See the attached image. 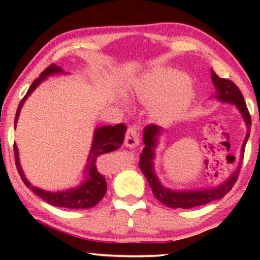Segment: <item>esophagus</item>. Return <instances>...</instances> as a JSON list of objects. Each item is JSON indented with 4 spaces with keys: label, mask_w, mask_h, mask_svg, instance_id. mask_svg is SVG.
I'll return each mask as SVG.
<instances>
[{
    "label": "esophagus",
    "mask_w": 260,
    "mask_h": 260,
    "mask_svg": "<svg viewBox=\"0 0 260 260\" xmlns=\"http://www.w3.org/2000/svg\"><path fill=\"white\" fill-rule=\"evenodd\" d=\"M124 144L127 148H135L136 145L140 144V136H138V130L136 126H130L127 129Z\"/></svg>",
    "instance_id": "1"
}]
</instances>
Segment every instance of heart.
I'll return each mask as SVG.
<instances>
[{
    "label": "heart",
    "mask_w": 260,
    "mask_h": 260,
    "mask_svg": "<svg viewBox=\"0 0 260 260\" xmlns=\"http://www.w3.org/2000/svg\"><path fill=\"white\" fill-rule=\"evenodd\" d=\"M188 78L173 70H155L145 74L134 87L138 101L148 105L157 104L155 115L162 120L182 116L193 101Z\"/></svg>",
    "instance_id": "obj_1"
}]
</instances>
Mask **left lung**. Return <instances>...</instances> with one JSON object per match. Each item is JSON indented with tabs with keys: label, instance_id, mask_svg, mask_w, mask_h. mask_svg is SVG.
<instances>
[{
	"label": "left lung",
	"instance_id": "8db88e82",
	"mask_svg": "<svg viewBox=\"0 0 260 260\" xmlns=\"http://www.w3.org/2000/svg\"><path fill=\"white\" fill-rule=\"evenodd\" d=\"M212 73V81L215 86V94L214 97L220 102L230 103V104H234L239 110L241 116L246 124L247 133L245 141L243 143V148H241V156H244L245 147H246V142L250 137V130H251V116L248 112L246 103L241 94V92L233 81L225 78H220L216 76L215 72L211 70ZM162 127L155 124H150V125L145 126L143 131V143L144 149L141 154V161H140V168L141 172L144 174L145 179L148 180L150 188L154 193L155 198L169 208H193L198 207V206L207 205L209 202L219 200L222 199L229 191L232 189L233 184L236 183L238 179V174H239L240 163L238 169L227 179L225 182H222L219 186L213 188H206V189L200 190H170L162 183L156 176L154 172V155L156 148V143H157V137L161 134Z\"/></svg>",
	"mask_w": 260,
	"mask_h": 260
}]
</instances>
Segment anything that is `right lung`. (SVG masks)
Wrapping results in <instances>:
<instances>
[{"instance_id": "obj_1", "label": "right lung", "mask_w": 260, "mask_h": 260, "mask_svg": "<svg viewBox=\"0 0 260 260\" xmlns=\"http://www.w3.org/2000/svg\"><path fill=\"white\" fill-rule=\"evenodd\" d=\"M63 70L60 66H56L52 63L48 66L44 72L40 74L38 79L34 80V83L30 85L28 88L27 93L20 102L19 108L16 110L15 115V126L19 119L21 108H22L23 103L26 99L29 97L35 88L44 81L46 78L52 76L55 73H62ZM126 125L124 124H117L113 126H101L94 130L93 142H92V148L90 150V155H88L86 167H85V181L80 186H78L74 189H67L63 191H47L40 188L31 186V183L26 179L24 176L23 170L20 166L19 159V149H17L16 144H14V155H15V165L19 172L21 179H22L23 183L34 191L35 194L39 195L42 200L48 202L49 205L55 206V207H63V208H71V209H85L94 207L99 201L104 198L106 193V181L105 177L101 173V170L97 168V162L99 159V156L103 154H108L116 149H118L120 145L123 144L124 136H125Z\"/></svg>"}]
</instances>
